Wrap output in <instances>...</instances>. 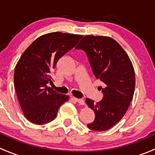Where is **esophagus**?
Returning a JSON list of instances; mask_svg holds the SVG:
<instances>
[{
    "mask_svg": "<svg viewBox=\"0 0 155 155\" xmlns=\"http://www.w3.org/2000/svg\"><path fill=\"white\" fill-rule=\"evenodd\" d=\"M74 99L79 105H84V104H85V101L82 99H79V98H74Z\"/></svg>",
    "mask_w": 155,
    "mask_h": 155,
    "instance_id": "1",
    "label": "esophagus"
}]
</instances>
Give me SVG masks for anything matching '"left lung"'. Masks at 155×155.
<instances>
[{"mask_svg":"<svg viewBox=\"0 0 155 155\" xmlns=\"http://www.w3.org/2000/svg\"><path fill=\"white\" fill-rule=\"evenodd\" d=\"M86 53L94 75L104 84V97L94 103H85L93 109L95 118L89 129L104 131L115 126L126 113L134 97L135 73L129 56L118 42L104 36L87 35L76 46Z\"/></svg>","mask_w":155,"mask_h":155,"instance_id":"1","label":"left lung"}]
</instances>
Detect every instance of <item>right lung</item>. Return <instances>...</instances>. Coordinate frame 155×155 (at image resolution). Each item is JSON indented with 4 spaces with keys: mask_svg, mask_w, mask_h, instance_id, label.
<instances>
[{
    "mask_svg": "<svg viewBox=\"0 0 155 155\" xmlns=\"http://www.w3.org/2000/svg\"><path fill=\"white\" fill-rule=\"evenodd\" d=\"M82 37L78 34L52 32L34 40L21 54L14 71V85L25 117L36 124L53 121L69 96L47 86L59 59Z\"/></svg>",
    "mask_w": 155,
    "mask_h": 155,
    "instance_id": "right-lung-1",
    "label": "right lung"
}]
</instances>
